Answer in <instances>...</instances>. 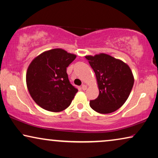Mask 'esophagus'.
<instances>
[{
	"label": "esophagus",
	"mask_w": 158,
	"mask_h": 158,
	"mask_svg": "<svg viewBox=\"0 0 158 158\" xmlns=\"http://www.w3.org/2000/svg\"><path fill=\"white\" fill-rule=\"evenodd\" d=\"M81 88L83 89V90H85L86 89H87V85H85V84L82 85V86H81Z\"/></svg>",
	"instance_id": "1"
}]
</instances>
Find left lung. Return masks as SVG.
I'll return each instance as SVG.
<instances>
[{"instance_id": "left-lung-1", "label": "left lung", "mask_w": 158, "mask_h": 158, "mask_svg": "<svg viewBox=\"0 0 158 158\" xmlns=\"http://www.w3.org/2000/svg\"><path fill=\"white\" fill-rule=\"evenodd\" d=\"M94 70L99 95L90 106L101 114L113 113L123 106L131 92L134 76L129 65L106 54L85 56Z\"/></svg>"}]
</instances>
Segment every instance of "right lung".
I'll return each mask as SVG.
<instances>
[{
    "label": "right lung",
    "instance_id": "right-lung-1",
    "mask_svg": "<svg viewBox=\"0 0 158 158\" xmlns=\"http://www.w3.org/2000/svg\"><path fill=\"white\" fill-rule=\"evenodd\" d=\"M75 58L76 55L55 48L31 61L26 72V85L36 104L55 113L69 107L78 90L70 83L66 68Z\"/></svg>",
    "mask_w": 158,
    "mask_h": 158
}]
</instances>
